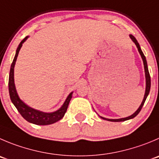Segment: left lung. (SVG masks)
I'll return each mask as SVG.
<instances>
[{"instance_id":"left-lung-1","label":"left lung","mask_w":159,"mask_h":159,"mask_svg":"<svg viewBox=\"0 0 159 159\" xmlns=\"http://www.w3.org/2000/svg\"><path fill=\"white\" fill-rule=\"evenodd\" d=\"M129 37H130V38L132 39L133 41H134V43H135L136 46H137V49H138L139 53H140V55H141V58H142V59H143V66H144L145 77H146V91H145L144 98H143V101H142V103H141V105H140V106L139 107L138 109H137V111H136L135 112H134V114L132 115V116H129V117L123 118V119H105V118H103V117H101V119H105V120L111 121V122H122V121H126V120H128V119H133V118H134V117H135V116H137V115L139 114V112H140V110H141L142 107H143V104H144L145 101H146L147 97H148V95L149 92H150V89H151V77H150V74H149V72H148V65H147L146 58H145L144 54H143V52H142L141 49H140V45H139L138 42H137V40H136L135 37H134L133 35H129Z\"/></svg>"}]
</instances>
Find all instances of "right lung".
Here are the masks:
<instances>
[{"label": "right lung", "instance_id": "add662e5", "mask_svg": "<svg viewBox=\"0 0 159 159\" xmlns=\"http://www.w3.org/2000/svg\"><path fill=\"white\" fill-rule=\"evenodd\" d=\"M27 37H25L23 40L21 41L16 50V54L15 56L14 60H13L11 66L10 73H9V80H8V90L9 94H10V98L12 101V103L17 108L19 112L20 113L21 116L24 118L26 121L31 122V123L36 124V125H50V124L54 123V122H58L60 119L63 118V116L66 114L67 111L68 106H69V101L72 98V93L68 96L67 99L65 101L64 105H62L61 108L58 111H54L52 113H45L42 111H37V110L31 108L30 107L27 106L25 104H24L20 99L16 92V87H15L14 83V67L16 64V59H17L18 54H19V50L22 48V43L26 40Z\"/></svg>", "mask_w": 159, "mask_h": 159}]
</instances>
